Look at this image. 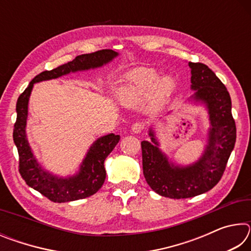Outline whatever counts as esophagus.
I'll list each match as a JSON object with an SVG mask.
<instances>
[{
    "mask_svg": "<svg viewBox=\"0 0 251 251\" xmlns=\"http://www.w3.org/2000/svg\"><path fill=\"white\" fill-rule=\"evenodd\" d=\"M144 127H145V125H144L143 123L137 122V123H134L133 126H131V130H133V133L138 134V133H142L144 130Z\"/></svg>",
    "mask_w": 251,
    "mask_h": 251,
    "instance_id": "34e87169",
    "label": "esophagus"
}]
</instances>
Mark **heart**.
<instances>
[{"label":"heart","mask_w":251,"mask_h":251,"mask_svg":"<svg viewBox=\"0 0 251 251\" xmlns=\"http://www.w3.org/2000/svg\"><path fill=\"white\" fill-rule=\"evenodd\" d=\"M158 76L159 74L156 70L147 67L130 71L125 76V83L120 90L121 100L127 105L137 104L145 99L150 92L155 103L163 100L168 94H171L175 82L168 75L160 78Z\"/></svg>","instance_id":"obj_1"}]
</instances>
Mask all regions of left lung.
<instances>
[{"label":"left lung","mask_w":251,"mask_h":251,"mask_svg":"<svg viewBox=\"0 0 251 251\" xmlns=\"http://www.w3.org/2000/svg\"><path fill=\"white\" fill-rule=\"evenodd\" d=\"M195 100L205 103L210 120L209 144L205 154L188 167H174L158 150L152 131L151 143L142 142L143 173L147 184L160 196L174 199L195 197L208 192L222 179L236 143V124L227 88L202 63L189 62Z\"/></svg>","instance_id":"1"}]
</instances>
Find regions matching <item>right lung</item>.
<instances>
[{
	"instance_id": "obj_1",
	"label": "right lung",
	"mask_w": 251,
	"mask_h": 251,
	"mask_svg": "<svg viewBox=\"0 0 251 251\" xmlns=\"http://www.w3.org/2000/svg\"><path fill=\"white\" fill-rule=\"evenodd\" d=\"M117 56L113 50H100L91 54H82L73 61L56 69L44 71L36 75L25 91L20 95L16 103V122L13 129V139L19 151V172L25 182L43 196L54 202L73 201L90 197L97 193L104 184L106 171L104 160L120 142V135L109 134L97 139L88 151L80 171L76 176L58 178L45 172L34 158L31 147L25 135L27 120V104L34 83L41 80L57 78L70 72L90 70L106 64Z\"/></svg>"
}]
</instances>
